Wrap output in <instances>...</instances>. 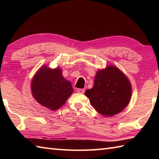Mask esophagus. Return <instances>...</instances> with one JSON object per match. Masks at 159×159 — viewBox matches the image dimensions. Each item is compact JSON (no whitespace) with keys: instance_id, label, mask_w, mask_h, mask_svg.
Wrapping results in <instances>:
<instances>
[{"instance_id":"obj_1","label":"esophagus","mask_w":159,"mask_h":159,"mask_svg":"<svg viewBox=\"0 0 159 159\" xmlns=\"http://www.w3.org/2000/svg\"><path fill=\"white\" fill-rule=\"evenodd\" d=\"M76 91H77L78 93H83L84 92H85V89H77Z\"/></svg>"}]
</instances>
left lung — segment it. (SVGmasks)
<instances>
[{
	"mask_svg": "<svg viewBox=\"0 0 159 159\" xmlns=\"http://www.w3.org/2000/svg\"><path fill=\"white\" fill-rule=\"evenodd\" d=\"M85 96L99 113L111 117L123 111L130 102L132 87L127 76L113 66L98 71L94 85Z\"/></svg>",
	"mask_w": 159,
	"mask_h": 159,
	"instance_id": "1",
	"label": "left lung"
}]
</instances>
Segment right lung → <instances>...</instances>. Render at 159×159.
Masks as SVG:
<instances>
[{
	"instance_id": "add662e5",
	"label": "right lung",
	"mask_w": 159,
	"mask_h": 159,
	"mask_svg": "<svg viewBox=\"0 0 159 159\" xmlns=\"http://www.w3.org/2000/svg\"><path fill=\"white\" fill-rule=\"evenodd\" d=\"M31 92L41 105L55 111L66 103L73 93L72 84L62 75L61 69L42 66L32 79Z\"/></svg>"
}]
</instances>
